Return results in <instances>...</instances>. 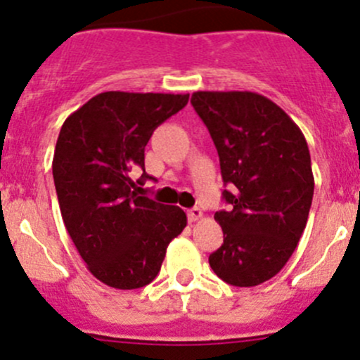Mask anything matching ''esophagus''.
Here are the masks:
<instances>
[{
    "label": "esophagus",
    "mask_w": 360,
    "mask_h": 360,
    "mask_svg": "<svg viewBox=\"0 0 360 360\" xmlns=\"http://www.w3.org/2000/svg\"><path fill=\"white\" fill-rule=\"evenodd\" d=\"M188 217H190V221H198L202 217V210L198 209V207H193V209H190V212H188Z\"/></svg>",
    "instance_id": "1"
}]
</instances>
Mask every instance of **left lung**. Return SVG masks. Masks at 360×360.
Wrapping results in <instances>:
<instances>
[{
  "instance_id": "left-lung-1",
  "label": "left lung",
  "mask_w": 360,
  "mask_h": 360,
  "mask_svg": "<svg viewBox=\"0 0 360 360\" xmlns=\"http://www.w3.org/2000/svg\"><path fill=\"white\" fill-rule=\"evenodd\" d=\"M191 104L219 155L228 210L214 219L223 245L209 256L226 284L270 281L292 256L310 212L314 174L307 139L274 101L256 92H195Z\"/></svg>"
}]
</instances>
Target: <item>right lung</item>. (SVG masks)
<instances>
[{
  "instance_id": "add662e5",
  "label": "right lung",
  "mask_w": 360,
  "mask_h": 360,
  "mask_svg": "<svg viewBox=\"0 0 360 360\" xmlns=\"http://www.w3.org/2000/svg\"><path fill=\"white\" fill-rule=\"evenodd\" d=\"M190 94H97L68 116L52 172L60 214L90 274L115 289H139L158 275L167 248L186 226L183 209L137 193L144 148Z\"/></svg>"
}]
</instances>
